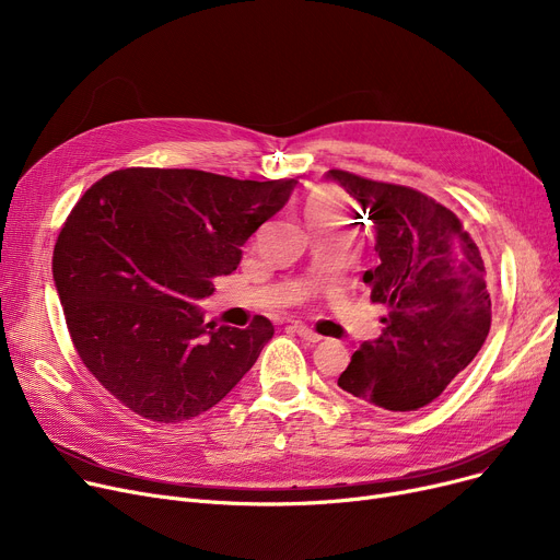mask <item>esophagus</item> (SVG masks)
<instances>
[{
	"mask_svg": "<svg viewBox=\"0 0 560 560\" xmlns=\"http://www.w3.org/2000/svg\"><path fill=\"white\" fill-rule=\"evenodd\" d=\"M292 329H295V334L302 338V340H306V342H319L322 340V336L319 334H315L313 329H308V327H304V325H300V322H295V325H292Z\"/></svg>",
	"mask_w": 560,
	"mask_h": 560,
	"instance_id": "1",
	"label": "esophagus"
}]
</instances>
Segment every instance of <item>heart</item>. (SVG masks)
<instances>
[{"instance_id": "b5f03b06", "label": "heart", "mask_w": 560, "mask_h": 560, "mask_svg": "<svg viewBox=\"0 0 560 560\" xmlns=\"http://www.w3.org/2000/svg\"><path fill=\"white\" fill-rule=\"evenodd\" d=\"M304 215L311 226L340 224L347 220V199L338 188H315L304 201Z\"/></svg>"}]
</instances>
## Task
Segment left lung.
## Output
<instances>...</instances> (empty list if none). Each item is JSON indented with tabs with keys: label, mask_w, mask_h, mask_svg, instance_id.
Here are the masks:
<instances>
[{
	"label": "left lung",
	"mask_w": 560,
	"mask_h": 560,
	"mask_svg": "<svg viewBox=\"0 0 560 560\" xmlns=\"http://www.w3.org/2000/svg\"><path fill=\"white\" fill-rule=\"evenodd\" d=\"M374 224L370 300L388 306L384 334L354 351L338 386L370 406L418 410L443 395L490 331V272L443 203L406 186L329 170Z\"/></svg>",
	"instance_id": "1"
}]
</instances>
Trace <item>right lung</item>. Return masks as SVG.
<instances>
[{
	"label": "right lung",
	"mask_w": 560,
	"mask_h": 560,
	"mask_svg": "<svg viewBox=\"0 0 560 560\" xmlns=\"http://www.w3.org/2000/svg\"><path fill=\"white\" fill-rule=\"evenodd\" d=\"M295 186L127 167L85 190L58 233L51 272L79 359L115 399L152 422H186L249 372L272 322L206 325L195 302L238 268L241 247Z\"/></svg>",
	"instance_id": "right-lung-1"
}]
</instances>
